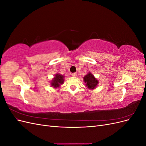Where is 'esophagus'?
Segmentation results:
<instances>
[{
  "instance_id": "1",
  "label": "esophagus",
  "mask_w": 146,
  "mask_h": 146,
  "mask_svg": "<svg viewBox=\"0 0 146 146\" xmlns=\"http://www.w3.org/2000/svg\"><path fill=\"white\" fill-rule=\"evenodd\" d=\"M71 75H72V76L74 77H76L77 76V74L76 73H72Z\"/></svg>"
}]
</instances>
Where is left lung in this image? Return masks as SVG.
<instances>
[{
	"label": "left lung",
	"mask_w": 146,
	"mask_h": 146,
	"mask_svg": "<svg viewBox=\"0 0 146 146\" xmlns=\"http://www.w3.org/2000/svg\"><path fill=\"white\" fill-rule=\"evenodd\" d=\"M83 82L85 83V85L88 89L91 90L96 89L99 84V80L90 72L83 77Z\"/></svg>",
	"instance_id": "left-lung-1"
}]
</instances>
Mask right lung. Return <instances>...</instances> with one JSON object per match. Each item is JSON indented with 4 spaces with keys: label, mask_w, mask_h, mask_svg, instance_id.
Here are the masks:
<instances>
[{
    "label": "right lung",
    "mask_w": 146,
    "mask_h": 146,
    "mask_svg": "<svg viewBox=\"0 0 146 146\" xmlns=\"http://www.w3.org/2000/svg\"><path fill=\"white\" fill-rule=\"evenodd\" d=\"M64 82V76L63 75L60 74L58 73L56 74L54 77L52 78V80L50 81V85L52 87L54 88H58L60 86L63 85Z\"/></svg>",
    "instance_id": "add662e5"
}]
</instances>
